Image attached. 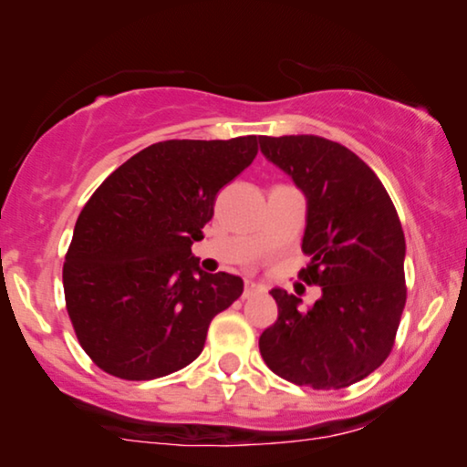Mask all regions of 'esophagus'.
Segmentation results:
<instances>
[{
	"mask_svg": "<svg viewBox=\"0 0 467 467\" xmlns=\"http://www.w3.org/2000/svg\"><path fill=\"white\" fill-rule=\"evenodd\" d=\"M264 291H265V286H264V285H257V283H246V285H244V293H242V297L248 299V297L257 296V293H264Z\"/></svg>",
	"mask_w": 467,
	"mask_h": 467,
	"instance_id": "34e87169",
	"label": "esophagus"
}]
</instances>
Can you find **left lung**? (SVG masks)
<instances>
[{"instance_id": "obj_1", "label": "left lung", "mask_w": 467, "mask_h": 467, "mask_svg": "<svg viewBox=\"0 0 467 467\" xmlns=\"http://www.w3.org/2000/svg\"><path fill=\"white\" fill-rule=\"evenodd\" d=\"M261 152L308 200L299 278L321 286L310 310L272 289L278 318L259 337L267 368L312 389H344L382 366L406 306V240L379 176L347 146L318 136L259 138Z\"/></svg>"}]
</instances>
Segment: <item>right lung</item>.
Masks as SVG:
<instances>
[{
	"label": "right lung",
	"mask_w": 467,
	"mask_h": 467,
	"mask_svg": "<svg viewBox=\"0 0 467 467\" xmlns=\"http://www.w3.org/2000/svg\"><path fill=\"white\" fill-rule=\"evenodd\" d=\"M257 136L165 140L95 189L63 264L66 308L104 372L152 380L202 353L213 318L242 296L240 276L206 274L191 244L216 193L257 157Z\"/></svg>",
	"instance_id": "1"
}]
</instances>
